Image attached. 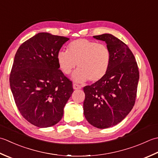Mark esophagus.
<instances>
[{"label": "esophagus", "instance_id": "esophagus-1", "mask_svg": "<svg viewBox=\"0 0 158 158\" xmlns=\"http://www.w3.org/2000/svg\"><path fill=\"white\" fill-rule=\"evenodd\" d=\"M73 89H75V90L80 89H81V86L79 85H77V84H73Z\"/></svg>", "mask_w": 158, "mask_h": 158}]
</instances>
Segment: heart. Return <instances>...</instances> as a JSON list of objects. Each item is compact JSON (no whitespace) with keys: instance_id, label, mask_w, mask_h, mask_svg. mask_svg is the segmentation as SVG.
Masks as SVG:
<instances>
[{"instance_id":"1","label":"heart","mask_w":158,"mask_h":158,"mask_svg":"<svg viewBox=\"0 0 158 158\" xmlns=\"http://www.w3.org/2000/svg\"><path fill=\"white\" fill-rule=\"evenodd\" d=\"M110 52L104 44L86 39H78L71 42L67 51L60 50L56 59L59 69L64 74H69L77 63L78 67L72 78L76 82L89 80L96 82L104 78L110 63Z\"/></svg>"}]
</instances>
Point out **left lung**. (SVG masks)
<instances>
[{
	"label": "left lung",
	"instance_id": "1",
	"mask_svg": "<svg viewBox=\"0 0 158 158\" xmlns=\"http://www.w3.org/2000/svg\"><path fill=\"white\" fill-rule=\"evenodd\" d=\"M93 38L105 41L110 52V63L104 78L84 87V115L93 126L105 129L120 123L131 110L139 72L133 53L123 41L108 33Z\"/></svg>",
	"mask_w": 158,
	"mask_h": 158
}]
</instances>
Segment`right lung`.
<instances>
[{
    "label": "right lung",
    "instance_id": "add662e5",
    "mask_svg": "<svg viewBox=\"0 0 158 158\" xmlns=\"http://www.w3.org/2000/svg\"><path fill=\"white\" fill-rule=\"evenodd\" d=\"M69 40L40 33L22 44L15 55L9 78L12 94L21 114L37 127L59 123L73 92L72 82L59 69L56 59Z\"/></svg>",
    "mask_w": 158,
    "mask_h": 158
}]
</instances>
